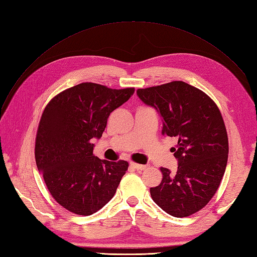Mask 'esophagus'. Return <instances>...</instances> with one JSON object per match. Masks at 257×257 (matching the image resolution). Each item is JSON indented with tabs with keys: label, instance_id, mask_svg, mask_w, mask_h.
I'll list each match as a JSON object with an SVG mask.
<instances>
[{
	"label": "esophagus",
	"instance_id": "34e87169",
	"mask_svg": "<svg viewBox=\"0 0 257 257\" xmlns=\"http://www.w3.org/2000/svg\"><path fill=\"white\" fill-rule=\"evenodd\" d=\"M131 166L136 170H145L146 168H147V166L144 164H138V163H134V162H131Z\"/></svg>",
	"mask_w": 257,
	"mask_h": 257
}]
</instances>
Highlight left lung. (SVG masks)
Masks as SVG:
<instances>
[{"mask_svg": "<svg viewBox=\"0 0 257 257\" xmlns=\"http://www.w3.org/2000/svg\"><path fill=\"white\" fill-rule=\"evenodd\" d=\"M137 96L162 117V134L177 137L175 174L161 168L162 182L150 188L152 200L175 217L204 207L216 192L228 159V137L218 107L183 81L137 89Z\"/></svg>", "mask_w": 257, "mask_h": 257, "instance_id": "obj_1", "label": "left lung"}]
</instances>
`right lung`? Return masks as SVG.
Masks as SVG:
<instances>
[{
	"label": "right lung",
	"instance_id": "right-lung-1",
	"mask_svg": "<svg viewBox=\"0 0 257 257\" xmlns=\"http://www.w3.org/2000/svg\"><path fill=\"white\" fill-rule=\"evenodd\" d=\"M134 92L81 83L55 96L44 109L36 138L37 166L66 210L87 216L114 196L128 163L100 160L93 155V141L101 137L110 113Z\"/></svg>",
	"mask_w": 257,
	"mask_h": 257
}]
</instances>
